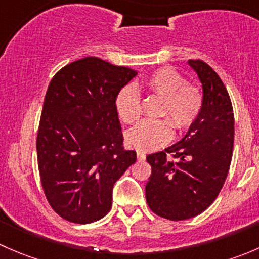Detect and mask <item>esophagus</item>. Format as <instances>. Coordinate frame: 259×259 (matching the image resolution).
<instances>
[{
    "mask_svg": "<svg viewBox=\"0 0 259 259\" xmlns=\"http://www.w3.org/2000/svg\"><path fill=\"white\" fill-rule=\"evenodd\" d=\"M145 153L144 151H139L138 150L137 151V158H138V160L139 161H143V160H145Z\"/></svg>",
    "mask_w": 259,
    "mask_h": 259,
    "instance_id": "34e87169",
    "label": "esophagus"
}]
</instances>
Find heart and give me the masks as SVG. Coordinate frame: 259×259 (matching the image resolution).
<instances>
[{
	"instance_id": "obj_1",
	"label": "heart",
	"mask_w": 259,
	"mask_h": 259,
	"mask_svg": "<svg viewBox=\"0 0 259 259\" xmlns=\"http://www.w3.org/2000/svg\"><path fill=\"white\" fill-rule=\"evenodd\" d=\"M143 86L149 94L163 98L158 115L168 119H148L135 125L126 134L130 148L139 151L154 150L171 139V125L180 134L194 126L204 108V94L199 85L185 81L174 67L164 66L151 72ZM115 105L125 124H133L142 115V99L132 85L119 91Z\"/></svg>"
}]
</instances>
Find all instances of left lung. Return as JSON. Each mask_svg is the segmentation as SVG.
Here are the masks:
<instances>
[{"instance_id":"1","label":"left lung","mask_w":259,"mask_h":259,"mask_svg":"<svg viewBox=\"0 0 259 259\" xmlns=\"http://www.w3.org/2000/svg\"><path fill=\"white\" fill-rule=\"evenodd\" d=\"M204 94V108L184 138L164 151L149 154L151 176L145 185L149 208L169 221L203 213L223 188L233 155L234 114L223 81L202 60H189Z\"/></svg>"}]
</instances>
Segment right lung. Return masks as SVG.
Masks as SVG:
<instances>
[{"instance_id":"1","label":"right lung","mask_w":259,"mask_h":259,"mask_svg":"<svg viewBox=\"0 0 259 259\" xmlns=\"http://www.w3.org/2000/svg\"><path fill=\"white\" fill-rule=\"evenodd\" d=\"M134 76L129 67L85 57L50 81L36 139L38 173L49 204L65 221L105 217L115 182L137 160L124 148L115 105Z\"/></svg>"}]
</instances>
